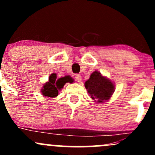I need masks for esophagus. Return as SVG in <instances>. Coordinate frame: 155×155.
Returning a JSON list of instances; mask_svg holds the SVG:
<instances>
[{
	"label": "esophagus",
	"mask_w": 155,
	"mask_h": 155,
	"mask_svg": "<svg viewBox=\"0 0 155 155\" xmlns=\"http://www.w3.org/2000/svg\"><path fill=\"white\" fill-rule=\"evenodd\" d=\"M81 79H82V78H81V75H79V74H76V75H75V80L76 81H77V82H81Z\"/></svg>",
	"instance_id": "esophagus-1"
}]
</instances>
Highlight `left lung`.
<instances>
[{"mask_svg": "<svg viewBox=\"0 0 155 155\" xmlns=\"http://www.w3.org/2000/svg\"><path fill=\"white\" fill-rule=\"evenodd\" d=\"M84 85L90 97L98 103L108 101L114 92L113 83L98 71L92 73Z\"/></svg>", "mask_w": 155, "mask_h": 155, "instance_id": "8db88e82", "label": "left lung"}]
</instances>
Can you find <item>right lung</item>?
I'll return each instance as SVG.
<instances>
[{"instance_id":"add662e5","label":"right lung","mask_w":155,"mask_h":155,"mask_svg":"<svg viewBox=\"0 0 155 155\" xmlns=\"http://www.w3.org/2000/svg\"><path fill=\"white\" fill-rule=\"evenodd\" d=\"M69 76L60 78L57 79V75L52 74L49 76V81L44 84L41 90V93L44 96L49 97H55L58 95V90L63 88L64 84L66 82L71 81Z\"/></svg>"}]
</instances>
